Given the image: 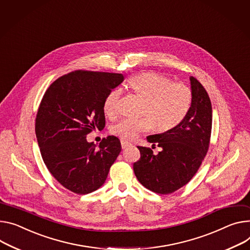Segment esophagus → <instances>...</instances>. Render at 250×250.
Returning a JSON list of instances; mask_svg holds the SVG:
<instances>
[{
    "label": "esophagus",
    "instance_id": "obj_1",
    "mask_svg": "<svg viewBox=\"0 0 250 250\" xmlns=\"http://www.w3.org/2000/svg\"><path fill=\"white\" fill-rule=\"evenodd\" d=\"M131 145V143H129V142H127V141H121V146H122V148L123 149H125V148H127L128 146H130Z\"/></svg>",
    "mask_w": 250,
    "mask_h": 250
}]
</instances>
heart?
I'll use <instances>...</instances> for the list:
<instances>
[{"label": "heart", "instance_id": "b5f03b06", "mask_svg": "<svg viewBox=\"0 0 250 250\" xmlns=\"http://www.w3.org/2000/svg\"><path fill=\"white\" fill-rule=\"evenodd\" d=\"M128 88L143 98L142 116L125 117L111 127V133L123 140H133L141 133L155 128L165 132L182 122L192 104V91L183 82H172L167 76L156 72H144L132 76ZM120 91L112 90L104 100L103 108L108 116L117 113Z\"/></svg>", "mask_w": 250, "mask_h": 250}]
</instances>
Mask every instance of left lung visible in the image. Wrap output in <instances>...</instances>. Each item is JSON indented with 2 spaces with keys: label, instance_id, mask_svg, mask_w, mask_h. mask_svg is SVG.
<instances>
[{
  "label": "left lung",
  "instance_id": "left-lung-1",
  "mask_svg": "<svg viewBox=\"0 0 250 250\" xmlns=\"http://www.w3.org/2000/svg\"><path fill=\"white\" fill-rule=\"evenodd\" d=\"M192 104L180 124L147 137L162 150L154 155L149 147L137 146L140 158L133 164L138 181L158 194L173 193L187 184L198 171L210 144L212 107L201 83L190 77Z\"/></svg>",
  "mask_w": 250,
  "mask_h": 250
}]
</instances>
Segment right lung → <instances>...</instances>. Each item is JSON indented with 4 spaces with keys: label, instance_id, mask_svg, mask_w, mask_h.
<instances>
[{
    "label": "right lung",
    "instance_id": "add662e5",
    "mask_svg": "<svg viewBox=\"0 0 250 250\" xmlns=\"http://www.w3.org/2000/svg\"><path fill=\"white\" fill-rule=\"evenodd\" d=\"M123 80L122 74L76 70L54 81L41 100L35 131L43 161L76 194L100 188L121 151L115 136L103 138L98 149L86 137L105 127L104 100Z\"/></svg>",
    "mask_w": 250,
    "mask_h": 250
}]
</instances>
